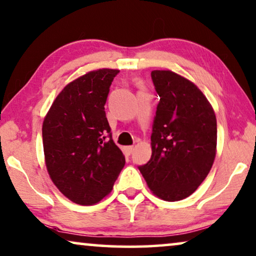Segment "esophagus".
Listing matches in <instances>:
<instances>
[{
  "instance_id": "esophagus-1",
  "label": "esophagus",
  "mask_w": 256,
  "mask_h": 256,
  "mask_svg": "<svg viewBox=\"0 0 256 256\" xmlns=\"http://www.w3.org/2000/svg\"><path fill=\"white\" fill-rule=\"evenodd\" d=\"M124 154H127V156H130L132 151H134V146H126L124 149Z\"/></svg>"
}]
</instances>
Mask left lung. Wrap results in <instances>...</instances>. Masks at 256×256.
I'll return each instance as SVG.
<instances>
[{
  "label": "left lung",
  "mask_w": 256,
  "mask_h": 256,
  "mask_svg": "<svg viewBox=\"0 0 256 256\" xmlns=\"http://www.w3.org/2000/svg\"><path fill=\"white\" fill-rule=\"evenodd\" d=\"M159 102L151 134L150 160L140 166L148 186L165 201H180L203 182L216 157L217 121L194 83L171 70H154Z\"/></svg>",
  "instance_id": "8db88e82"
}]
</instances>
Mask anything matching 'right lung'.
I'll return each mask as SVG.
<instances>
[{
	"mask_svg": "<svg viewBox=\"0 0 256 256\" xmlns=\"http://www.w3.org/2000/svg\"><path fill=\"white\" fill-rule=\"evenodd\" d=\"M116 69H99L72 80L52 104L42 124L48 174L70 201L91 206L112 190L124 166L105 113Z\"/></svg>",
	"mask_w": 256,
	"mask_h": 256,
	"instance_id": "right-lung-1",
	"label": "right lung"
}]
</instances>
